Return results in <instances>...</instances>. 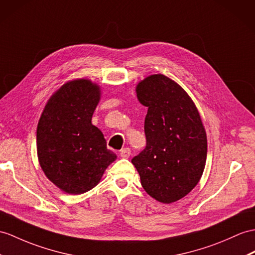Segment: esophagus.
Instances as JSON below:
<instances>
[{"label":"esophagus","instance_id":"1","mask_svg":"<svg viewBox=\"0 0 255 255\" xmlns=\"http://www.w3.org/2000/svg\"><path fill=\"white\" fill-rule=\"evenodd\" d=\"M120 156H121V158L128 159L129 156H131V149H129V148H123L122 150L120 151Z\"/></svg>","mask_w":255,"mask_h":255}]
</instances>
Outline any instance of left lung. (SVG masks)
I'll use <instances>...</instances> for the list:
<instances>
[{
    "instance_id": "1",
    "label": "left lung",
    "mask_w": 255,
    "mask_h": 255,
    "mask_svg": "<svg viewBox=\"0 0 255 255\" xmlns=\"http://www.w3.org/2000/svg\"><path fill=\"white\" fill-rule=\"evenodd\" d=\"M136 96L148 108L147 144L132 163L149 196L175 202L196 187L206 166L208 141L200 114L182 86L161 73L139 81Z\"/></svg>"
}]
</instances>
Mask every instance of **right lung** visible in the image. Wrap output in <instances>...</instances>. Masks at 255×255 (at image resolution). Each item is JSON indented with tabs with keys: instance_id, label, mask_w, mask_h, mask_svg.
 Instances as JSON below:
<instances>
[{
	"instance_id": "obj_1",
	"label": "right lung",
	"mask_w": 255,
	"mask_h": 255,
	"mask_svg": "<svg viewBox=\"0 0 255 255\" xmlns=\"http://www.w3.org/2000/svg\"><path fill=\"white\" fill-rule=\"evenodd\" d=\"M102 91L89 79L68 81L49 97L36 128L41 169L55 186L70 195L94 188L117 159L107 149L92 117Z\"/></svg>"
}]
</instances>
